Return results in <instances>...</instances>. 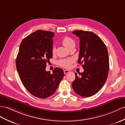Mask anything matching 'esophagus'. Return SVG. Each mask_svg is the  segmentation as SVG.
<instances>
[{"label": "esophagus", "mask_w": 125, "mask_h": 125, "mask_svg": "<svg viewBox=\"0 0 125 125\" xmlns=\"http://www.w3.org/2000/svg\"><path fill=\"white\" fill-rule=\"evenodd\" d=\"M70 71H69V70H64V74H68V73H70Z\"/></svg>", "instance_id": "34e87169"}]
</instances>
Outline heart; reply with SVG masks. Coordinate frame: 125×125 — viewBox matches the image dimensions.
I'll return each mask as SVG.
<instances>
[{
	"label": "heart",
	"mask_w": 125,
	"mask_h": 125,
	"mask_svg": "<svg viewBox=\"0 0 125 125\" xmlns=\"http://www.w3.org/2000/svg\"><path fill=\"white\" fill-rule=\"evenodd\" d=\"M62 44L67 49H70L72 46H75V42L72 38L69 36H66L63 38L62 41ZM56 48L53 47L52 49V53H54L55 52ZM74 60L73 58H68L65 59H61L58 61V64L64 68H70L71 67L72 64L74 62Z\"/></svg>",
	"instance_id": "heart-1"
}]
</instances>
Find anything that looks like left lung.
<instances>
[{
  "instance_id": "1",
  "label": "left lung",
  "mask_w": 125,
  "mask_h": 125,
  "mask_svg": "<svg viewBox=\"0 0 125 125\" xmlns=\"http://www.w3.org/2000/svg\"><path fill=\"white\" fill-rule=\"evenodd\" d=\"M80 38V52L78 63L82 65L83 72L77 75L72 82L73 90L78 94L89 97L103 87L109 67L107 47L101 38L93 32L84 31H72Z\"/></svg>"
}]
</instances>
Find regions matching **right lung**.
Segmentation results:
<instances>
[{
  "label": "right lung",
  "mask_w": 125,
  "mask_h": 125,
  "mask_svg": "<svg viewBox=\"0 0 125 125\" xmlns=\"http://www.w3.org/2000/svg\"><path fill=\"white\" fill-rule=\"evenodd\" d=\"M53 32L36 31L24 38L20 44L16 65L22 83L30 93L40 98L53 94L64 72L55 68L53 73L45 70L46 63L52 58Z\"/></svg>",
  "instance_id": "1"
}]
</instances>
